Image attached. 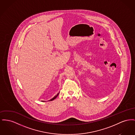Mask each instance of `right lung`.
Here are the masks:
<instances>
[{"label":"right lung","mask_w":135,"mask_h":135,"mask_svg":"<svg viewBox=\"0 0 135 135\" xmlns=\"http://www.w3.org/2000/svg\"><path fill=\"white\" fill-rule=\"evenodd\" d=\"M59 93H60V92H59V93H57L56 95H55V96H54V97L52 98H51L50 100H48V101H52V100H54L55 99H56V98L57 97V96L59 95ZM42 102H45V101H42Z\"/></svg>","instance_id":"1"}]
</instances>
